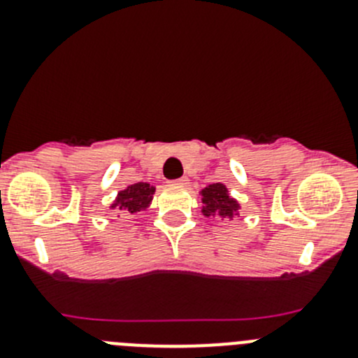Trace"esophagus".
Returning a JSON list of instances; mask_svg holds the SVG:
<instances>
[{"instance_id":"34e87169","label":"esophagus","mask_w":358,"mask_h":358,"mask_svg":"<svg viewBox=\"0 0 358 358\" xmlns=\"http://www.w3.org/2000/svg\"><path fill=\"white\" fill-rule=\"evenodd\" d=\"M175 183L176 185H187V183H189V178H187V176H182V178H176Z\"/></svg>"}]
</instances>
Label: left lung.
Returning <instances> with one entry per match:
<instances>
[{
  "label": "left lung",
  "mask_w": 358,
  "mask_h": 358,
  "mask_svg": "<svg viewBox=\"0 0 358 358\" xmlns=\"http://www.w3.org/2000/svg\"><path fill=\"white\" fill-rule=\"evenodd\" d=\"M202 213L206 216L220 218H236L239 216V202L229 196V190L223 183H213L202 190Z\"/></svg>",
  "instance_id": "obj_1"
}]
</instances>
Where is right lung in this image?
Returning <instances> with one entry per match:
<instances>
[{
	"mask_svg": "<svg viewBox=\"0 0 358 358\" xmlns=\"http://www.w3.org/2000/svg\"><path fill=\"white\" fill-rule=\"evenodd\" d=\"M154 192H156V189L150 183L138 182L135 185H129L128 189L121 190L117 194V199L112 204V208H119L121 211L131 213V215L133 213L143 211V209L149 208Z\"/></svg>",
	"mask_w": 358,
	"mask_h": 358,
	"instance_id": "add662e5",
	"label": "right lung"
}]
</instances>
